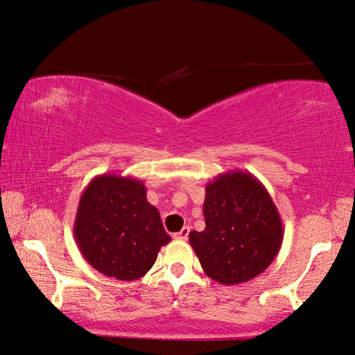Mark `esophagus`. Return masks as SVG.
I'll use <instances>...</instances> for the list:
<instances>
[{"mask_svg": "<svg viewBox=\"0 0 355 355\" xmlns=\"http://www.w3.org/2000/svg\"><path fill=\"white\" fill-rule=\"evenodd\" d=\"M189 232H190L189 226H184V228L179 232H176V234H174L173 237H174V239H178V241H187L189 239Z\"/></svg>", "mask_w": 355, "mask_h": 355, "instance_id": "obj_1", "label": "esophagus"}]
</instances>
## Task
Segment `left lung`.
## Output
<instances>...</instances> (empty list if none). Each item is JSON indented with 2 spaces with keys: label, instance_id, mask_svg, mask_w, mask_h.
Returning a JSON list of instances; mask_svg holds the SVG:
<instances>
[{
  "label": "left lung",
  "instance_id": "1",
  "mask_svg": "<svg viewBox=\"0 0 355 355\" xmlns=\"http://www.w3.org/2000/svg\"><path fill=\"white\" fill-rule=\"evenodd\" d=\"M205 231L189 241L205 274L220 284L252 280L272 264L283 242V223L272 196L252 173L232 170L206 185Z\"/></svg>",
  "mask_w": 355,
  "mask_h": 355
}]
</instances>
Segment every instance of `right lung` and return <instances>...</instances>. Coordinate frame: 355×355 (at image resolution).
I'll list each match as a JSON object with an SVG mask.
<instances>
[{
	"label": "right lung",
	"instance_id": "obj_1",
	"mask_svg": "<svg viewBox=\"0 0 355 355\" xmlns=\"http://www.w3.org/2000/svg\"><path fill=\"white\" fill-rule=\"evenodd\" d=\"M73 236L97 272L121 282L146 275L171 241L143 181L114 173L96 176L81 193Z\"/></svg>",
	"mask_w": 355,
	"mask_h": 355
}]
</instances>
